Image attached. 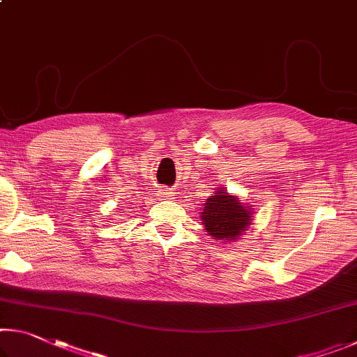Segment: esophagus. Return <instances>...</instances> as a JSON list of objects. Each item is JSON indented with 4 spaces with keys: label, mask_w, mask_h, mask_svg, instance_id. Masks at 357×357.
Segmentation results:
<instances>
[{
    "label": "esophagus",
    "mask_w": 357,
    "mask_h": 357,
    "mask_svg": "<svg viewBox=\"0 0 357 357\" xmlns=\"http://www.w3.org/2000/svg\"><path fill=\"white\" fill-rule=\"evenodd\" d=\"M159 195H160V197H164V198H168V197H172V192L168 190V189H160Z\"/></svg>",
    "instance_id": "esophagus-1"
}]
</instances>
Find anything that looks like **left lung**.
Masks as SVG:
<instances>
[{
	"mask_svg": "<svg viewBox=\"0 0 357 357\" xmlns=\"http://www.w3.org/2000/svg\"><path fill=\"white\" fill-rule=\"evenodd\" d=\"M253 208L220 187L202 209L200 219L209 236L219 243H234L250 227Z\"/></svg>",
	"mask_w": 357,
	"mask_h": 357,
	"instance_id": "1",
	"label": "left lung"
}]
</instances>
